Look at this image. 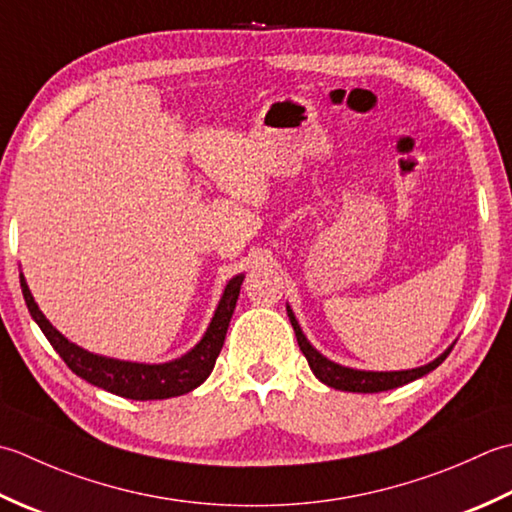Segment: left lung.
<instances>
[{"instance_id":"1","label":"left lung","mask_w":512,"mask_h":512,"mask_svg":"<svg viewBox=\"0 0 512 512\" xmlns=\"http://www.w3.org/2000/svg\"><path fill=\"white\" fill-rule=\"evenodd\" d=\"M287 316H289L291 327H294L298 347L302 353H305V358H307L309 367H311V371H314L316 378L322 384H327V387H333L338 391H349V393H380V391H391V389L404 387V384L422 378V375L431 373L433 369L440 367L455 344L453 342L444 353H440V356L431 360L429 364H422V367L406 369V371H362V369L342 367V364L329 360L327 356H322L314 344L307 340L305 333H302L294 311H291L289 305H287Z\"/></svg>"}]
</instances>
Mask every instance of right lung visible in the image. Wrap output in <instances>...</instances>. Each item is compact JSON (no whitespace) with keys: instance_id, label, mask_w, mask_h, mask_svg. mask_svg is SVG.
Wrapping results in <instances>:
<instances>
[{"instance_id":"right-lung-1","label":"right lung","mask_w":512,"mask_h":512,"mask_svg":"<svg viewBox=\"0 0 512 512\" xmlns=\"http://www.w3.org/2000/svg\"><path fill=\"white\" fill-rule=\"evenodd\" d=\"M243 280L245 274H238L225 285L210 325H207L203 338L190 351L170 362L148 364L99 356V353H92L70 342L64 333L52 327L50 320L41 314L33 294H30L24 274H19V283H22V294L30 316H33L39 329L44 331V336L52 344V349L59 353L72 373H77L79 378L95 384L99 389H106L128 400H168L201 387L207 375L212 373L218 353L223 349L225 333L236 309Z\"/></svg>"}]
</instances>
